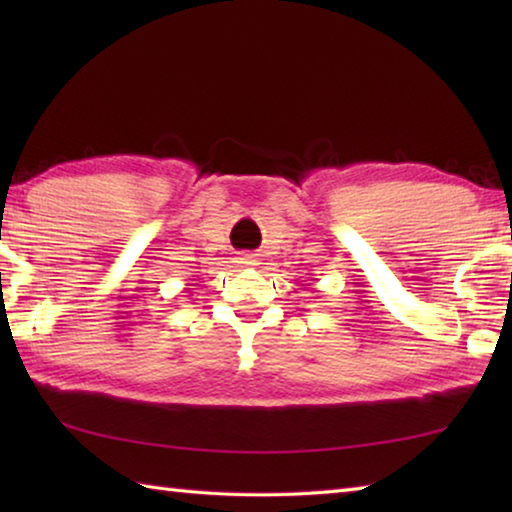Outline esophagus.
<instances>
[{
    "label": "esophagus",
    "instance_id": "obj_1",
    "mask_svg": "<svg viewBox=\"0 0 512 512\" xmlns=\"http://www.w3.org/2000/svg\"><path fill=\"white\" fill-rule=\"evenodd\" d=\"M237 262H239V266H244V268H255L257 266L255 255H241Z\"/></svg>",
    "mask_w": 512,
    "mask_h": 512
}]
</instances>
